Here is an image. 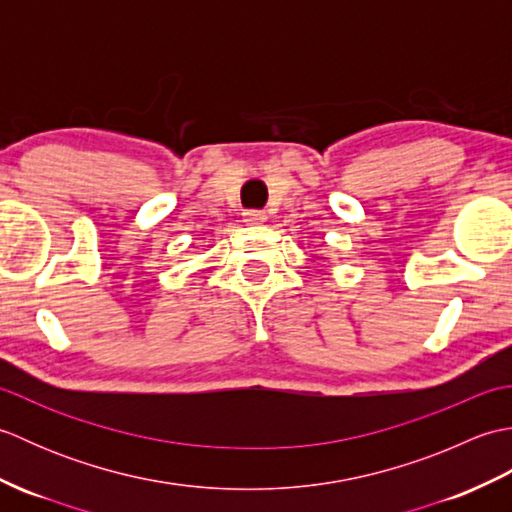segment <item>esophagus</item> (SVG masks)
<instances>
[{"instance_id": "34e87169", "label": "esophagus", "mask_w": 512, "mask_h": 512, "mask_svg": "<svg viewBox=\"0 0 512 512\" xmlns=\"http://www.w3.org/2000/svg\"><path fill=\"white\" fill-rule=\"evenodd\" d=\"M266 220H268V215H266L264 211H246V213H244V222L250 224V226L264 224Z\"/></svg>"}]
</instances>
